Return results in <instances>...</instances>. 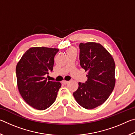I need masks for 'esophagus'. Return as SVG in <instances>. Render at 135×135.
<instances>
[{"instance_id":"1","label":"esophagus","mask_w":135,"mask_h":135,"mask_svg":"<svg viewBox=\"0 0 135 135\" xmlns=\"http://www.w3.org/2000/svg\"><path fill=\"white\" fill-rule=\"evenodd\" d=\"M62 82V83L64 84H68V83H69V81H66V80H63Z\"/></svg>"}]
</instances>
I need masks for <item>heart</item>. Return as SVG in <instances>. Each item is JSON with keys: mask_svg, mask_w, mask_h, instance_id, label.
Segmentation results:
<instances>
[{"mask_svg": "<svg viewBox=\"0 0 135 135\" xmlns=\"http://www.w3.org/2000/svg\"><path fill=\"white\" fill-rule=\"evenodd\" d=\"M70 51H75V50H74V49L71 48V49H70L69 50H68V52H70Z\"/></svg>", "mask_w": 135, "mask_h": 135, "instance_id": "b5f03b06", "label": "heart"}]
</instances>
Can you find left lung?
Here are the masks:
<instances>
[{"mask_svg": "<svg viewBox=\"0 0 135 135\" xmlns=\"http://www.w3.org/2000/svg\"><path fill=\"white\" fill-rule=\"evenodd\" d=\"M81 67L88 71L85 83H79L73 93L77 103L91 109L104 104L115 86V65L110 54L99 43L88 42L79 45Z\"/></svg>", "mask_w": 135, "mask_h": 135, "instance_id": "8db88e82", "label": "left lung"}]
</instances>
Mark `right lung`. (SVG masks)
I'll return each instance as SVG.
<instances>
[{"label":"right lung","mask_w":135,"mask_h":135,"mask_svg":"<svg viewBox=\"0 0 135 135\" xmlns=\"http://www.w3.org/2000/svg\"><path fill=\"white\" fill-rule=\"evenodd\" d=\"M58 49L45 47L30 48L16 67L19 92L29 105L45 110L52 105L61 88L60 82L47 81L45 75L53 70L54 57Z\"/></svg>","instance_id":"right-lung-1"}]
</instances>
